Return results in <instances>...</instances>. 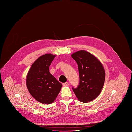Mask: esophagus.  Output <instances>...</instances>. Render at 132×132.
Wrapping results in <instances>:
<instances>
[{"mask_svg":"<svg viewBox=\"0 0 132 132\" xmlns=\"http://www.w3.org/2000/svg\"><path fill=\"white\" fill-rule=\"evenodd\" d=\"M63 86H64V87H66V86H68V85H69V83L68 82H64V83H63Z\"/></svg>","mask_w":132,"mask_h":132,"instance_id":"1","label":"esophagus"}]
</instances>
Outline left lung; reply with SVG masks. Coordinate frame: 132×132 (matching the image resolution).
<instances>
[{
  "label": "left lung",
  "mask_w": 132,
  "mask_h": 132,
  "mask_svg": "<svg viewBox=\"0 0 132 132\" xmlns=\"http://www.w3.org/2000/svg\"><path fill=\"white\" fill-rule=\"evenodd\" d=\"M71 56L78 64L80 78L78 87L72 89L79 101L88 103L100 94L105 80V69L100 61L86 51H79Z\"/></svg>",
  "instance_id": "left-lung-1"
}]
</instances>
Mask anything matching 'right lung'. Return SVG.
Masks as SVG:
<instances>
[{"label":"right lung","instance_id":"right-lung-1","mask_svg":"<svg viewBox=\"0 0 132 132\" xmlns=\"http://www.w3.org/2000/svg\"><path fill=\"white\" fill-rule=\"evenodd\" d=\"M55 56L45 54L39 57L32 64L26 76V84L29 93L42 104L53 103L62 86L49 71V67Z\"/></svg>","mask_w":132,"mask_h":132}]
</instances>
